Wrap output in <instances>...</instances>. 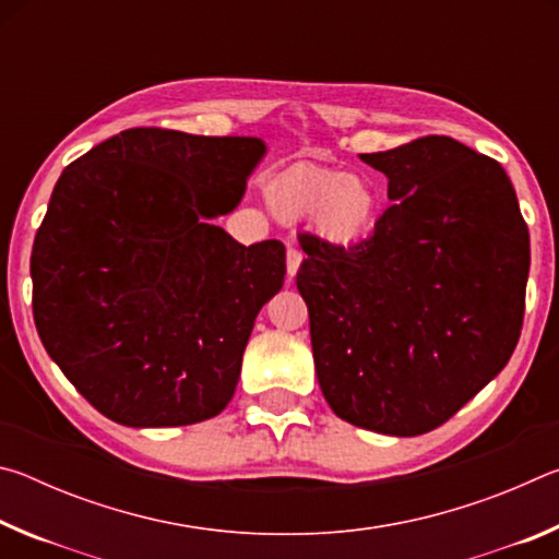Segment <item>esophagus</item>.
<instances>
[{
  "mask_svg": "<svg viewBox=\"0 0 559 559\" xmlns=\"http://www.w3.org/2000/svg\"><path fill=\"white\" fill-rule=\"evenodd\" d=\"M300 261H302V251L296 249V246H288V251H286V271H288L290 278L298 273Z\"/></svg>",
  "mask_w": 559,
  "mask_h": 559,
  "instance_id": "esophagus-1",
  "label": "esophagus"
}]
</instances>
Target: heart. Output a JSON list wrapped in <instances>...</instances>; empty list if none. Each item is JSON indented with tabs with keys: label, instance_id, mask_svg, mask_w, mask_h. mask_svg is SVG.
<instances>
[{
	"label": "heart",
	"instance_id": "heart-1",
	"mask_svg": "<svg viewBox=\"0 0 559 559\" xmlns=\"http://www.w3.org/2000/svg\"><path fill=\"white\" fill-rule=\"evenodd\" d=\"M271 202L293 219H313L335 241H355L374 226L380 194L362 175L335 169H293L271 187Z\"/></svg>",
	"mask_w": 559,
	"mask_h": 559
}]
</instances>
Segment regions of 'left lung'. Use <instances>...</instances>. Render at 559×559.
<instances>
[{"label":"left lung","mask_w":559,"mask_h":559,"mask_svg":"<svg viewBox=\"0 0 559 559\" xmlns=\"http://www.w3.org/2000/svg\"><path fill=\"white\" fill-rule=\"evenodd\" d=\"M390 179L367 239L298 234L320 390L392 437L449 421L508 365L525 316L530 234L506 169L447 135L359 155Z\"/></svg>","instance_id":"obj_1"}]
</instances>
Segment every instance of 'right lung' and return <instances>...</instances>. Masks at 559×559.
Here are the masks:
<instances>
[{
    "label": "right lung",
    "instance_id": "obj_1",
    "mask_svg": "<svg viewBox=\"0 0 559 559\" xmlns=\"http://www.w3.org/2000/svg\"><path fill=\"white\" fill-rule=\"evenodd\" d=\"M266 145L130 128L63 169L32 249L34 323L75 390L126 427H187L231 402L286 246L231 239Z\"/></svg>",
    "mask_w": 559,
    "mask_h": 559
}]
</instances>
